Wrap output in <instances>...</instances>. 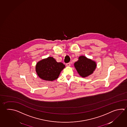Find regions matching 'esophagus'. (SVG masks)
<instances>
[{
  "label": "esophagus",
  "instance_id": "esophagus-1",
  "mask_svg": "<svg viewBox=\"0 0 127 127\" xmlns=\"http://www.w3.org/2000/svg\"><path fill=\"white\" fill-rule=\"evenodd\" d=\"M66 65H67V66H70V63L69 62V63H66Z\"/></svg>",
  "mask_w": 127,
  "mask_h": 127
}]
</instances>
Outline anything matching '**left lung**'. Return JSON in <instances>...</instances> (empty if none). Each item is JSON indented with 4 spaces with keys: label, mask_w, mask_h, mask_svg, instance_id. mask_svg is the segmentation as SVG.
Wrapping results in <instances>:
<instances>
[{
    "label": "left lung",
    "mask_w": 127,
    "mask_h": 127,
    "mask_svg": "<svg viewBox=\"0 0 127 127\" xmlns=\"http://www.w3.org/2000/svg\"><path fill=\"white\" fill-rule=\"evenodd\" d=\"M74 66L81 76L85 77L92 74L96 67V62L88 59L84 56H80L74 63Z\"/></svg>",
    "instance_id": "1"
}]
</instances>
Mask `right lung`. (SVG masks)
Returning a JSON list of instances; mask_svg holds the SVG:
<instances>
[{
	"label": "right lung",
	"instance_id": "right-lung-1",
	"mask_svg": "<svg viewBox=\"0 0 127 127\" xmlns=\"http://www.w3.org/2000/svg\"><path fill=\"white\" fill-rule=\"evenodd\" d=\"M65 67L62 62H57L53 57H48L38 62L36 71L41 79L48 81L57 79L60 72Z\"/></svg>",
	"mask_w": 127,
	"mask_h": 127
}]
</instances>
